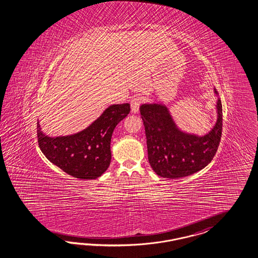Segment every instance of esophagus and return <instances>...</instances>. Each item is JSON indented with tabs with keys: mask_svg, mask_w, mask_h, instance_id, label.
Returning <instances> with one entry per match:
<instances>
[{
	"mask_svg": "<svg viewBox=\"0 0 258 258\" xmlns=\"http://www.w3.org/2000/svg\"><path fill=\"white\" fill-rule=\"evenodd\" d=\"M144 98L141 96H135L131 100V107L133 113H137L139 111L140 105L143 103Z\"/></svg>",
	"mask_w": 258,
	"mask_h": 258,
	"instance_id": "esophagus-1",
	"label": "esophagus"
}]
</instances>
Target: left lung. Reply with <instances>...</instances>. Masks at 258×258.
Returning <instances> with one entry per match:
<instances>
[{"label": "left lung", "instance_id": "obj_1", "mask_svg": "<svg viewBox=\"0 0 258 258\" xmlns=\"http://www.w3.org/2000/svg\"><path fill=\"white\" fill-rule=\"evenodd\" d=\"M214 93L218 92L214 88ZM215 125L205 135L181 131L167 106L159 103L141 105L140 112L147 136L148 161L161 177L180 178L206 167L215 156L223 130V106L216 102Z\"/></svg>", "mask_w": 258, "mask_h": 258}]
</instances>
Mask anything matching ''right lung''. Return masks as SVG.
<instances>
[{"instance_id": "1", "label": "right lung", "mask_w": 258, "mask_h": 258, "mask_svg": "<svg viewBox=\"0 0 258 258\" xmlns=\"http://www.w3.org/2000/svg\"><path fill=\"white\" fill-rule=\"evenodd\" d=\"M130 111L128 103L111 105L84 131L67 136L49 137L37 122V140L42 153L73 177L96 179L109 168L113 130Z\"/></svg>"}]
</instances>
